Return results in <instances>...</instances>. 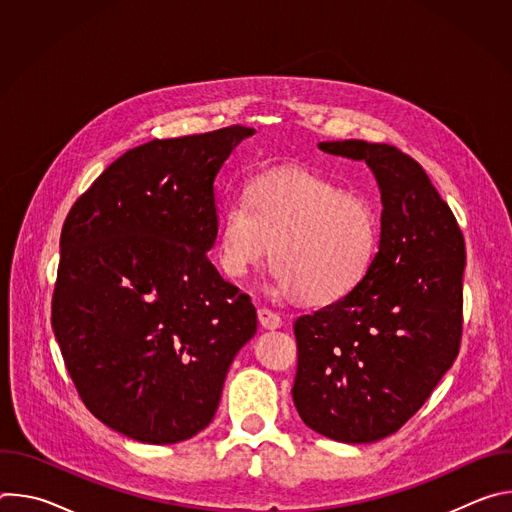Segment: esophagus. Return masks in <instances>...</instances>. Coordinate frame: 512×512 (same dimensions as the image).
<instances>
[{"mask_svg": "<svg viewBox=\"0 0 512 512\" xmlns=\"http://www.w3.org/2000/svg\"><path fill=\"white\" fill-rule=\"evenodd\" d=\"M257 316H259V324L263 326V328H267V330H275V328H281V316L277 314V312H273V310H269V308H259L257 310Z\"/></svg>", "mask_w": 512, "mask_h": 512, "instance_id": "esophagus-1", "label": "esophagus"}]
</instances>
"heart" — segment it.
I'll return each instance as SVG.
<instances>
[{"mask_svg": "<svg viewBox=\"0 0 512 512\" xmlns=\"http://www.w3.org/2000/svg\"><path fill=\"white\" fill-rule=\"evenodd\" d=\"M379 245V214L358 194L304 168H281L247 186V202L227 206L218 261L243 277L274 247L273 281L308 304H332L367 275Z\"/></svg>", "mask_w": 512, "mask_h": 512, "instance_id": "1", "label": "heart"}]
</instances>
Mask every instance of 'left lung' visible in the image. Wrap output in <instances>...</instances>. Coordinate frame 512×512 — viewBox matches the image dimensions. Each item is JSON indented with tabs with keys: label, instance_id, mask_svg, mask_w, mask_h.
I'll list each match as a JSON object with an SVG mask.
<instances>
[{
	"label": "left lung",
	"instance_id": "obj_1",
	"mask_svg": "<svg viewBox=\"0 0 512 512\" xmlns=\"http://www.w3.org/2000/svg\"><path fill=\"white\" fill-rule=\"evenodd\" d=\"M364 160L381 190V239L362 281L294 324L291 395L304 423L344 444L399 431L452 367L462 340L464 235L423 168L387 143L322 141Z\"/></svg>",
	"mask_w": 512,
	"mask_h": 512
}]
</instances>
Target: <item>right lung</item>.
I'll return each mask as SVG.
<instances>
[{"instance_id": "1", "label": "right lung", "mask_w": 512, "mask_h": 512, "mask_svg": "<svg viewBox=\"0 0 512 512\" xmlns=\"http://www.w3.org/2000/svg\"><path fill=\"white\" fill-rule=\"evenodd\" d=\"M253 133L231 125L143 143L64 221L54 336L87 409L131 440L176 444L202 431L257 332L251 298L208 261L214 180Z\"/></svg>"}]
</instances>
